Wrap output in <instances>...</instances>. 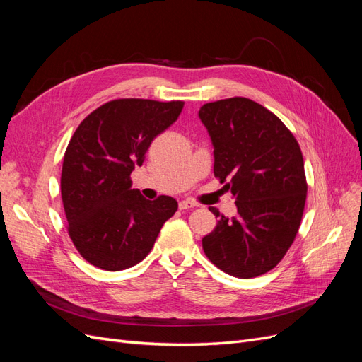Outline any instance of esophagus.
Wrapping results in <instances>:
<instances>
[{"instance_id":"34e87169","label":"esophagus","mask_w":362,"mask_h":362,"mask_svg":"<svg viewBox=\"0 0 362 362\" xmlns=\"http://www.w3.org/2000/svg\"><path fill=\"white\" fill-rule=\"evenodd\" d=\"M194 206H198V205H196V202H193L190 199H184L180 202V210H189V208H194Z\"/></svg>"}]
</instances>
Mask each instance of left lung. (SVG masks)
<instances>
[{
    "label": "left lung",
    "instance_id": "left-lung-1",
    "mask_svg": "<svg viewBox=\"0 0 362 362\" xmlns=\"http://www.w3.org/2000/svg\"><path fill=\"white\" fill-rule=\"evenodd\" d=\"M211 139L214 177L231 190L237 216L221 217L202 238L216 267L235 278H255L287 254L306 199L303 157L290 129L247 98L204 104L198 113Z\"/></svg>",
    "mask_w": 362,
    "mask_h": 362
}]
</instances>
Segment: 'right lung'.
<instances>
[{"mask_svg": "<svg viewBox=\"0 0 362 362\" xmlns=\"http://www.w3.org/2000/svg\"><path fill=\"white\" fill-rule=\"evenodd\" d=\"M182 107V101L115 100L76 128L63 158L62 199L72 243L90 264L110 272L136 266L178 210L170 196L149 201L131 189L129 175Z\"/></svg>", "mask_w": 362, "mask_h": 362, "instance_id": "obj_1", "label": "right lung"}]
</instances>
